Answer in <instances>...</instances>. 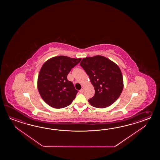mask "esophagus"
<instances>
[{
	"label": "esophagus",
	"mask_w": 160,
	"mask_h": 160,
	"mask_svg": "<svg viewBox=\"0 0 160 160\" xmlns=\"http://www.w3.org/2000/svg\"><path fill=\"white\" fill-rule=\"evenodd\" d=\"M79 92H80L81 93H83V88H82V89H81V90H80V91H79Z\"/></svg>",
	"instance_id": "obj_1"
}]
</instances>
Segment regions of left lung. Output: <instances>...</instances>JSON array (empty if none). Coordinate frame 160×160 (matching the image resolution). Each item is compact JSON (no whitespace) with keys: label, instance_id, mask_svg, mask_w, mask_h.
I'll list each match as a JSON object with an SVG mask.
<instances>
[{"label":"left lung","instance_id":"obj_1","mask_svg":"<svg viewBox=\"0 0 160 160\" xmlns=\"http://www.w3.org/2000/svg\"><path fill=\"white\" fill-rule=\"evenodd\" d=\"M95 89L88 102L93 107L105 108L119 98L123 88L122 72L119 67L101 55L86 57L80 63Z\"/></svg>","mask_w":160,"mask_h":160}]
</instances>
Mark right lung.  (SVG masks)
<instances>
[{
    "label": "right lung",
    "mask_w": 160,
    "mask_h": 160,
    "mask_svg": "<svg viewBox=\"0 0 160 160\" xmlns=\"http://www.w3.org/2000/svg\"><path fill=\"white\" fill-rule=\"evenodd\" d=\"M81 61V58L58 56L50 58L43 65L38 78V89L48 105L61 109L72 103L78 92L67 76Z\"/></svg>",
    "instance_id": "add662e5"
}]
</instances>
